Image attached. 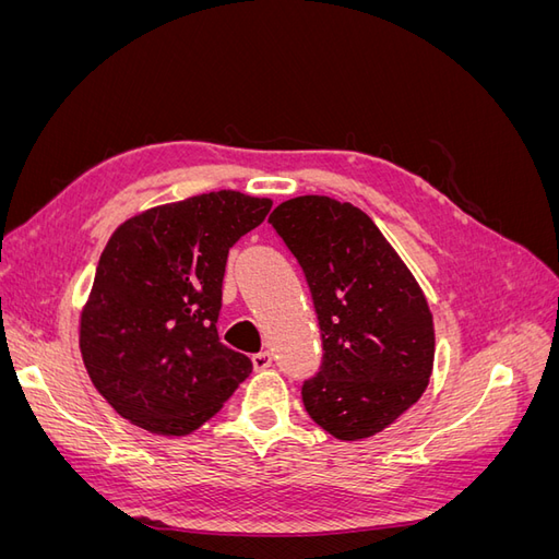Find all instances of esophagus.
I'll return each mask as SVG.
<instances>
[{
    "mask_svg": "<svg viewBox=\"0 0 559 559\" xmlns=\"http://www.w3.org/2000/svg\"><path fill=\"white\" fill-rule=\"evenodd\" d=\"M251 364H253V368H257V370H265V368L273 366V354H270V352H259V354H253V357H251Z\"/></svg>",
    "mask_w": 559,
    "mask_h": 559,
    "instance_id": "34e87169",
    "label": "esophagus"
}]
</instances>
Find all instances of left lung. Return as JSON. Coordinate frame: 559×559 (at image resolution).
<instances>
[{
    "instance_id": "obj_1",
    "label": "left lung",
    "mask_w": 559,
    "mask_h": 559,
    "mask_svg": "<svg viewBox=\"0 0 559 559\" xmlns=\"http://www.w3.org/2000/svg\"><path fill=\"white\" fill-rule=\"evenodd\" d=\"M306 275L321 331L319 370L302 405L341 441L376 436L425 392L433 321L411 270L370 216L349 202L302 195L270 214Z\"/></svg>"
}]
</instances>
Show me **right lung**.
I'll use <instances>...</instances> for the list:
<instances>
[{
  "label": "right lung",
  "instance_id": "add662e5",
  "mask_svg": "<svg viewBox=\"0 0 559 559\" xmlns=\"http://www.w3.org/2000/svg\"><path fill=\"white\" fill-rule=\"evenodd\" d=\"M273 207L214 191L148 210L99 257L81 314V354L111 408L151 433L183 436L224 408L251 373L218 341L230 247Z\"/></svg>",
  "mask_w": 559,
  "mask_h": 559
}]
</instances>
